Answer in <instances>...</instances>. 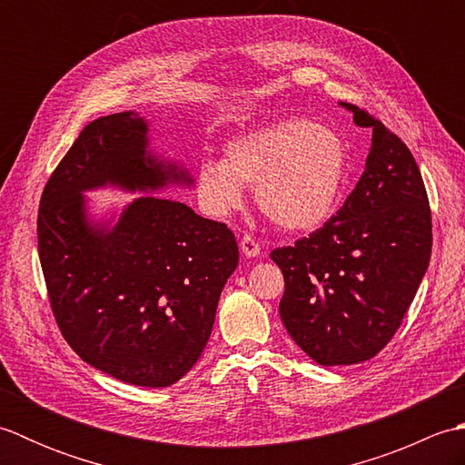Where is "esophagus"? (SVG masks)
Returning a JSON list of instances; mask_svg holds the SVG:
<instances>
[{
    "label": "esophagus",
    "mask_w": 465,
    "mask_h": 465,
    "mask_svg": "<svg viewBox=\"0 0 465 465\" xmlns=\"http://www.w3.org/2000/svg\"><path fill=\"white\" fill-rule=\"evenodd\" d=\"M240 250H242V253L245 255V258H258L260 252H262L260 243L255 242V238H253V235H250V233H245L243 238H242Z\"/></svg>",
    "instance_id": "obj_1"
}]
</instances>
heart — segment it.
<instances>
[{"mask_svg":"<svg viewBox=\"0 0 465 465\" xmlns=\"http://www.w3.org/2000/svg\"><path fill=\"white\" fill-rule=\"evenodd\" d=\"M350 173V150L331 125L292 117L233 137L223 162L203 160L195 192L203 212L225 220L253 185L255 203L288 232L318 230L335 213Z\"/></svg>","mask_w":465,"mask_h":465,"instance_id":"heart-1","label":"heart"}]
</instances>
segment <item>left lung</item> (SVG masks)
<instances>
[{
  "instance_id": "1",
  "label": "left lung",
  "mask_w": 465,
  "mask_h": 465,
  "mask_svg": "<svg viewBox=\"0 0 465 465\" xmlns=\"http://www.w3.org/2000/svg\"><path fill=\"white\" fill-rule=\"evenodd\" d=\"M371 127L365 170L340 212L295 245L272 252L285 292L280 315L292 340L320 365L378 355L401 325L431 255V212L408 145L358 105Z\"/></svg>"
}]
</instances>
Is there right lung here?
Segmentation results:
<instances>
[{"label":"right lung","instance_id":"add662e5","mask_svg":"<svg viewBox=\"0 0 465 465\" xmlns=\"http://www.w3.org/2000/svg\"><path fill=\"white\" fill-rule=\"evenodd\" d=\"M147 132L135 112L84 127L44 187L37 248L72 350L115 380L167 388L200 360L240 252L225 223L163 197H137L115 225L87 217L84 192L97 187L192 185L185 170L147 150Z\"/></svg>","mask_w":465,"mask_h":465}]
</instances>
